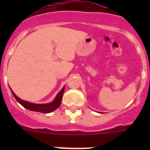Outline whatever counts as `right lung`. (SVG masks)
Segmentation results:
<instances>
[{"label":"right lung","mask_w":150,"mask_h":150,"mask_svg":"<svg viewBox=\"0 0 150 150\" xmlns=\"http://www.w3.org/2000/svg\"><path fill=\"white\" fill-rule=\"evenodd\" d=\"M64 91V86L62 88V89L58 93H57V96H56L55 99H54V101L50 102V103L34 104V103H31V102H27V101L21 99L20 98L18 97V96L13 93V91L11 89V91L12 94H13V96H14L15 99H16V101H17L21 105L23 106L25 108L28 109L29 110H31V111L38 112H42V113L51 112H53L54 110H55L56 109H57L59 107L62 102V99Z\"/></svg>","instance_id":"1"}]
</instances>
